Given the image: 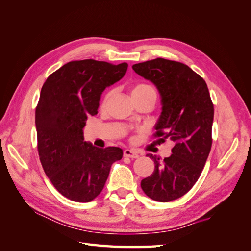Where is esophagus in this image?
Returning a JSON list of instances; mask_svg holds the SVG:
<instances>
[{"label":"esophagus","mask_w":251,"mask_h":251,"mask_svg":"<svg viewBox=\"0 0 251 251\" xmlns=\"http://www.w3.org/2000/svg\"><path fill=\"white\" fill-rule=\"evenodd\" d=\"M124 156H125V157H127V158H132V159L138 158V154L136 153V151H133V150H125Z\"/></svg>","instance_id":"1"}]
</instances>
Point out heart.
<instances>
[{"label": "heart", "mask_w": 251, "mask_h": 251, "mask_svg": "<svg viewBox=\"0 0 251 251\" xmlns=\"http://www.w3.org/2000/svg\"><path fill=\"white\" fill-rule=\"evenodd\" d=\"M147 93H155L154 89L150 87L149 85H144V83H139V85L135 86L132 90V95H142V94H147ZM112 95V91H109L104 94L102 101H101V107H105L108 100H110V97Z\"/></svg>", "instance_id": "1"}]
</instances>
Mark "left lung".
<instances>
[{"label": "left lung", "mask_w": 251, "mask_h": 251, "mask_svg": "<svg viewBox=\"0 0 251 251\" xmlns=\"http://www.w3.org/2000/svg\"><path fill=\"white\" fill-rule=\"evenodd\" d=\"M133 70L153 82L161 96L155 138L175 142L168 158L148 154L155 170L141 180V188L151 199L170 202L184 196L203 171L212 144L214 104L206 82L184 64L159 57L135 64Z\"/></svg>", "instance_id": "8db88e82"}]
</instances>
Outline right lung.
<instances>
[{"label": "right lung", "instance_id": "right-lung-1", "mask_svg": "<svg viewBox=\"0 0 251 251\" xmlns=\"http://www.w3.org/2000/svg\"><path fill=\"white\" fill-rule=\"evenodd\" d=\"M127 64L73 60L44 82L35 109L37 151L43 169L66 198L86 203L100 195L111 165L123 158L116 147L95 148L83 141L82 128L96 115L103 90L120 80Z\"/></svg>", "mask_w": 251, "mask_h": 251}]
</instances>
